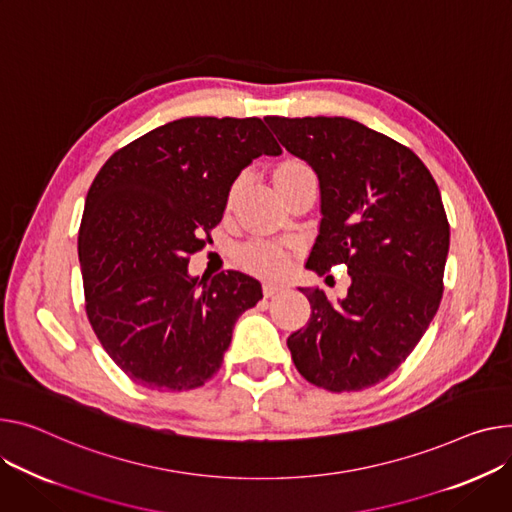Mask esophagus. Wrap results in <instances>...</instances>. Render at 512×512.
Instances as JSON below:
<instances>
[{
    "label": "esophagus",
    "instance_id": "obj_1",
    "mask_svg": "<svg viewBox=\"0 0 512 512\" xmlns=\"http://www.w3.org/2000/svg\"><path fill=\"white\" fill-rule=\"evenodd\" d=\"M282 290H284V286H282V284H276V282H265V284H263V294H265V298L274 296V294H278V292H282Z\"/></svg>",
    "mask_w": 512,
    "mask_h": 512
}]
</instances>
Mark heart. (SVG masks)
Returning a JSON list of instances; mask_svg holds the SVG:
<instances>
[{
  "label": "heart",
  "instance_id": "obj_1",
  "mask_svg": "<svg viewBox=\"0 0 512 512\" xmlns=\"http://www.w3.org/2000/svg\"><path fill=\"white\" fill-rule=\"evenodd\" d=\"M304 173H311V170L306 168L302 162L286 160L276 168L274 179H276V185H278L286 179H292V177H298V175H304ZM238 259H241V263L249 271H253V274L269 276V278L284 274V271L290 265L288 251L278 247V245H271V243H253V245L245 247L241 253H238Z\"/></svg>",
  "mask_w": 512,
  "mask_h": 512
}]
</instances>
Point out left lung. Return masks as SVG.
I'll list each match as a JSON object with an SVG mask.
<instances>
[{"mask_svg": "<svg viewBox=\"0 0 512 512\" xmlns=\"http://www.w3.org/2000/svg\"><path fill=\"white\" fill-rule=\"evenodd\" d=\"M280 144L321 187V224L306 267L344 263L346 298L300 288L306 327L288 337L302 377L327 391L387 379L418 346L442 298L449 220L424 162L399 142L346 117H265Z\"/></svg>", "mask_w": 512, "mask_h": 512, "instance_id": "obj_1", "label": "left lung"}]
</instances>
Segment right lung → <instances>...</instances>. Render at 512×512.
I'll list each match as a JSON object with an SVG mask.
<instances>
[{"label": "right lung", "mask_w": 512, "mask_h": 512, "mask_svg": "<svg viewBox=\"0 0 512 512\" xmlns=\"http://www.w3.org/2000/svg\"><path fill=\"white\" fill-rule=\"evenodd\" d=\"M282 148L257 117H185L117 150L92 181L78 236L86 315L127 377L156 391L212 379L236 319L261 300L241 271L191 278L241 170Z\"/></svg>", "instance_id": "right-lung-1"}]
</instances>
